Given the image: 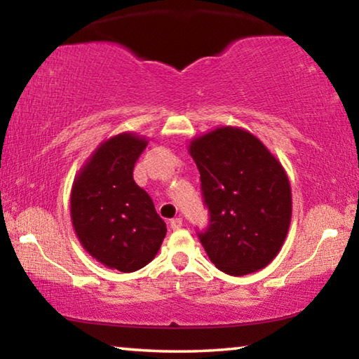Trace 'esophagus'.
I'll use <instances>...</instances> for the list:
<instances>
[{
    "instance_id": "obj_1",
    "label": "esophagus",
    "mask_w": 359,
    "mask_h": 359,
    "mask_svg": "<svg viewBox=\"0 0 359 359\" xmlns=\"http://www.w3.org/2000/svg\"><path fill=\"white\" fill-rule=\"evenodd\" d=\"M170 229H172V231H179V229H182V226H184V222H182V219L180 217H175V219H172V221H170Z\"/></svg>"
}]
</instances>
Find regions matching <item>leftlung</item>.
Returning a JSON list of instances; mask_svg holds the SVG:
<instances>
[{"mask_svg":"<svg viewBox=\"0 0 359 359\" xmlns=\"http://www.w3.org/2000/svg\"><path fill=\"white\" fill-rule=\"evenodd\" d=\"M210 227L200 242L229 276L263 269L279 255L292 221L288 175L274 154L242 127L221 126L191 138Z\"/></svg>","mask_w":359,"mask_h":359,"instance_id":"8db88e82","label":"left lung"}]
</instances>
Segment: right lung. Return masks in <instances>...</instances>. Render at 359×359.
Returning <instances> with one entry per match:
<instances>
[{"label": "right lung", "instance_id": "obj_1", "mask_svg": "<svg viewBox=\"0 0 359 359\" xmlns=\"http://www.w3.org/2000/svg\"><path fill=\"white\" fill-rule=\"evenodd\" d=\"M148 138L122 132L101 142L71 189V221L83 250L109 269L133 272L158 255L165 224L133 180Z\"/></svg>", "mask_w": 359, "mask_h": 359}]
</instances>
